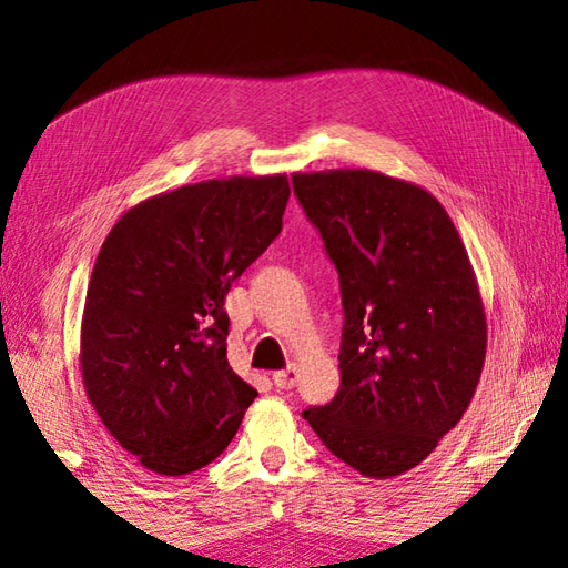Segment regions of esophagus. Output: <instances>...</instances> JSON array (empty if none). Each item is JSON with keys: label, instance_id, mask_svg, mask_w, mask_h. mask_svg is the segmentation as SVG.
I'll list each match as a JSON object with an SVG mask.
<instances>
[{"label": "esophagus", "instance_id": "34e87169", "mask_svg": "<svg viewBox=\"0 0 568 568\" xmlns=\"http://www.w3.org/2000/svg\"><path fill=\"white\" fill-rule=\"evenodd\" d=\"M273 383H275V388L291 390L293 385L297 383V368H295V366H287V368H283V371L273 373Z\"/></svg>", "mask_w": 568, "mask_h": 568}]
</instances>
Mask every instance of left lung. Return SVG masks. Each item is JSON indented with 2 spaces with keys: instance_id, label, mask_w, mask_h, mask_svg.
I'll list each match as a JSON object with an SVG mask.
<instances>
[{
  "instance_id": "obj_1",
  "label": "left lung",
  "mask_w": 568,
  "mask_h": 568,
  "mask_svg": "<svg viewBox=\"0 0 568 568\" xmlns=\"http://www.w3.org/2000/svg\"><path fill=\"white\" fill-rule=\"evenodd\" d=\"M293 190L339 273L342 385L303 417L358 474L400 476L462 419L486 315L456 226L427 190L376 171L297 173Z\"/></svg>"
}]
</instances>
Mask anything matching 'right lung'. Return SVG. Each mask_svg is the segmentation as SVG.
Instances as JSON below:
<instances>
[{"label": "right lung", "instance_id": "obj_1", "mask_svg": "<svg viewBox=\"0 0 568 568\" xmlns=\"http://www.w3.org/2000/svg\"><path fill=\"white\" fill-rule=\"evenodd\" d=\"M285 175L183 185L131 207L102 244L82 315L84 390L141 466L220 456L256 388L226 361L224 297L283 229Z\"/></svg>", "mask_w": 568, "mask_h": 568}]
</instances>
